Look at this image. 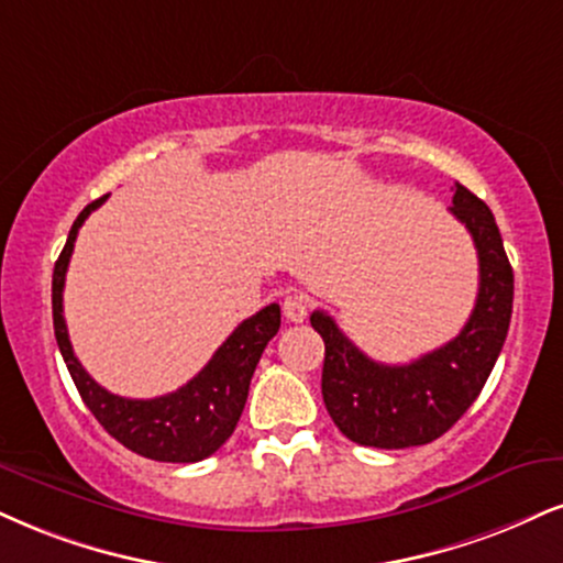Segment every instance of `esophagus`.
<instances>
[{"instance_id": "34e87169", "label": "esophagus", "mask_w": 563, "mask_h": 563, "mask_svg": "<svg viewBox=\"0 0 563 563\" xmlns=\"http://www.w3.org/2000/svg\"><path fill=\"white\" fill-rule=\"evenodd\" d=\"M282 310H284V318H287V321L302 323L305 318H308V300H305L302 295H289V297H284Z\"/></svg>"}]
</instances>
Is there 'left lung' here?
<instances>
[{"label": "left lung", "instance_id": "1", "mask_svg": "<svg viewBox=\"0 0 563 563\" xmlns=\"http://www.w3.org/2000/svg\"><path fill=\"white\" fill-rule=\"evenodd\" d=\"M449 211L473 234L481 266L475 310L451 342L407 365H386L360 352L329 313L310 316L325 344V409L360 446L407 449L435 441L467 412L501 355L515 302V271L501 232L490 208L460 183Z\"/></svg>", "mask_w": 563, "mask_h": 563}]
</instances>
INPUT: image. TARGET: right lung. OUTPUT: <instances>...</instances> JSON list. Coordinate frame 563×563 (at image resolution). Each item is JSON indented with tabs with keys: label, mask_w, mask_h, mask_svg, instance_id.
I'll use <instances>...</instances> for the list:
<instances>
[{
	"label": "right lung",
	"mask_w": 563,
	"mask_h": 563,
	"mask_svg": "<svg viewBox=\"0 0 563 563\" xmlns=\"http://www.w3.org/2000/svg\"><path fill=\"white\" fill-rule=\"evenodd\" d=\"M103 200L107 196L82 208L69 229L57 263H54L52 313L59 352L86 407L122 446L156 462H200L224 446V441L238 428L247 401L250 378H253L266 344L279 331L282 310L279 305L271 302L255 316H250L247 321H242L227 336V342L213 352L203 371L185 386H179L177 391L156 399H124L107 391L88 376L86 367L75 357L65 316H62V292H65V276L75 240H78V229Z\"/></svg>",
	"instance_id": "1"
}]
</instances>
